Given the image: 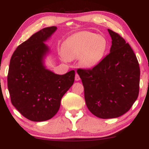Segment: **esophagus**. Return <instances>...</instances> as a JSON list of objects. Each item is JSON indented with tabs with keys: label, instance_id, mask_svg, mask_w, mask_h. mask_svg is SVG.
Wrapping results in <instances>:
<instances>
[{
	"label": "esophagus",
	"instance_id": "obj_1",
	"mask_svg": "<svg viewBox=\"0 0 149 149\" xmlns=\"http://www.w3.org/2000/svg\"><path fill=\"white\" fill-rule=\"evenodd\" d=\"M80 80V78L79 75L76 73V76H75V80H76V81H78V80Z\"/></svg>",
	"mask_w": 149,
	"mask_h": 149
}]
</instances>
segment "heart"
<instances>
[{
    "label": "heart",
    "instance_id": "obj_1",
    "mask_svg": "<svg viewBox=\"0 0 149 149\" xmlns=\"http://www.w3.org/2000/svg\"><path fill=\"white\" fill-rule=\"evenodd\" d=\"M108 48L106 38L90 31H80L69 37L63 43L61 54L66 60L79 58V64L90 69L100 64Z\"/></svg>",
    "mask_w": 149,
    "mask_h": 149
}]
</instances>
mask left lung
<instances>
[{
    "mask_svg": "<svg viewBox=\"0 0 149 149\" xmlns=\"http://www.w3.org/2000/svg\"><path fill=\"white\" fill-rule=\"evenodd\" d=\"M112 39L110 53L95 67L78 69L87 107L103 119L121 116L130 109L139 91L140 69L130 45L108 29Z\"/></svg>",
    "mask_w": 149,
    "mask_h": 149,
    "instance_id": "left-lung-1",
    "label": "left lung"
}]
</instances>
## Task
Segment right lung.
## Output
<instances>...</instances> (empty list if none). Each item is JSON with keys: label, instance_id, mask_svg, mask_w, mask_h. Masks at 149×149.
Instances as JSON below:
<instances>
[{"label": "right lung", "instance_id": "right-lung-1", "mask_svg": "<svg viewBox=\"0 0 149 149\" xmlns=\"http://www.w3.org/2000/svg\"><path fill=\"white\" fill-rule=\"evenodd\" d=\"M57 30L44 28L15 49L10 59L8 88L13 105L35 122L47 120L57 113L61 100L72 86L75 71L58 75L47 69L43 59L49 47L44 43Z\"/></svg>", "mask_w": 149, "mask_h": 149}]
</instances>
